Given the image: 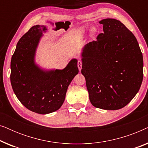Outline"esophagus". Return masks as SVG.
Wrapping results in <instances>:
<instances>
[{"instance_id":"34e87169","label":"esophagus","mask_w":148,"mask_h":148,"mask_svg":"<svg viewBox=\"0 0 148 148\" xmlns=\"http://www.w3.org/2000/svg\"><path fill=\"white\" fill-rule=\"evenodd\" d=\"M77 66H78L79 70V71H80L82 70V62L81 61V60H78Z\"/></svg>"}]
</instances>
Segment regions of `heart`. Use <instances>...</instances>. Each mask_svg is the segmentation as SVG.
Listing matches in <instances>:
<instances>
[{
  "instance_id": "1",
  "label": "heart",
  "mask_w": 148,
  "mask_h": 148,
  "mask_svg": "<svg viewBox=\"0 0 148 148\" xmlns=\"http://www.w3.org/2000/svg\"><path fill=\"white\" fill-rule=\"evenodd\" d=\"M85 32H86V27H80L78 30H77L75 33V36L77 38H82L84 35ZM96 32H97V29L96 27H93L92 30H91V33H92V35H94V34H96Z\"/></svg>"
}]
</instances>
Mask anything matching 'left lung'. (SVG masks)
Returning <instances> with one entry per match:
<instances>
[{"mask_svg": "<svg viewBox=\"0 0 148 148\" xmlns=\"http://www.w3.org/2000/svg\"><path fill=\"white\" fill-rule=\"evenodd\" d=\"M103 33L85 46L82 73L90 100L104 110H119L134 98L143 81V55L136 38L114 19L99 22Z\"/></svg>", "mask_w": 148, "mask_h": 148, "instance_id": "1", "label": "left lung"}]
</instances>
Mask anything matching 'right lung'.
I'll use <instances>...</instances> for the list:
<instances>
[{
    "mask_svg": "<svg viewBox=\"0 0 148 148\" xmlns=\"http://www.w3.org/2000/svg\"><path fill=\"white\" fill-rule=\"evenodd\" d=\"M44 25L32 27L20 38L11 61V83L18 100L32 112L45 114L59 109L66 90L79 73L73 58L64 69L45 71L34 62L36 50L46 31Z\"/></svg>",
    "mask_w": 148,
    "mask_h": 148,
    "instance_id": "obj_1",
    "label": "right lung"
}]
</instances>
